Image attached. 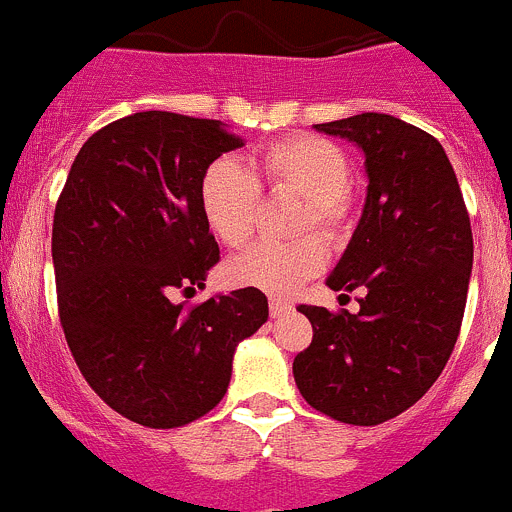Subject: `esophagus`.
Masks as SVG:
<instances>
[{"label":"esophagus","instance_id":"esophagus-1","mask_svg":"<svg viewBox=\"0 0 512 512\" xmlns=\"http://www.w3.org/2000/svg\"><path fill=\"white\" fill-rule=\"evenodd\" d=\"M269 311H271V316H274V319H279V316L289 314L291 304H289V301H284V299H271L269 301Z\"/></svg>","mask_w":512,"mask_h":512}]
</instances>
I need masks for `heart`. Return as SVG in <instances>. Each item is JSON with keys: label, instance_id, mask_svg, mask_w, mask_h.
I'll return each instance as SVG.
<instances>
[{"label": "heart", "instance_id": "obj_1", "mask_svg": "<svg viewBox=\"0 0 512 512\" xmlns=\"http://www.w3.org/2000/svg\"><path fill=\"white\" fill-rule=\"evenodd\" d=\"M248 175L233 160H216L201 178V211L213 236L228 248L248 243L256 228L261 188L291 193L304 201L296 231H316L339 241L352 221V163L332 140L294 135L253 155ZM326 251L316 236L294 243H261L226 264V281L238 289L286 296L324 269Z\"/></svg>", "mask_w": 512, "mask_h": 512}]
</instances>
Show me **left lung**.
Listing matches in <instances>:
<instances>
[{"label": "left lung", "instance_id": "1", "mask_svg": "<svg viewBox=\"0 0 512 512\" xmlns=\"http://www.w3.org/2000/svg\"><path fill=\"white\" fill-rule=\"evenodd\" d=\"M367 155L362 221L326 286L359 311L299 304L314 337L294 359L321 415L372 427L410 410L445 369L465 314L472 231L455 170L425 130L382 113L321 123Z\"/></svg>", "mask_w": 512, "mask_h": 512}]
</instances>
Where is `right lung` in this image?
Masks as SVG:
<instances>
[{"label": "right lung", "mask_w": 512, "mask_h": 512, "mask_svg": "<svg viewBox=\"0 0 512 512\" xmlns=\"http://www.w3.org/2000/svg\"><path fill=\"white\" fill-rule=\"evenodd\" d=\"M243 140L223 123L148 110L97 130L57 198L52 264L67 347L105 405L155 430L208 415L236 344L269 319L256 289L188 306L218 243L201 211L208 165Z\"/></svg>", "instance_id": "obj_1"}]
</instances>
